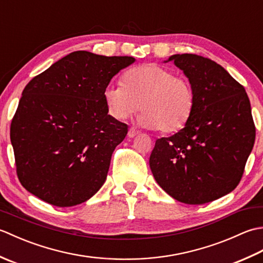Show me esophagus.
Segmentation results:
<instances>
[{"label": "esophagus", "instance_id": "obj_1", "mask_svg": "<svg viewBox=\"0 0 263 263\" xmlns=\"http://www.w3.org/2000/svg\"><path fill=\"white\" fill-rule=\"evenodd\" d=\"M138 135H139V131H137L136 128H133V127L128 128V132H127V137H128V138H135V137H137Z\"/></svg>", "mask_w": 263, "mask_h": 263}]
</instances>
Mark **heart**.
<instances>
[{"mask_svg":"<svg viewBox=\"0 0 263 263\" xmlns=\"http://www.w3.org/2000/svg\"><path fill=\"white\" fill-rule=\"evenodd\" d=\"M109 114L124 120L139 107L138 123L160 132L178 131L186 124L194 107L191 83L172 70L157 64H144L128 70L122 85H109L104 90Z\"/></svg>","mask_w":263,"mask_h":263,"instance_id":"heart-1","label":"heart"}]
</instances>
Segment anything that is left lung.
Wrapping results in <instances>:
<instances>
[{
    "label": "left lung",
    "mask_w": 263,
    "mask_h": 263,
    "mask_svg": "<svg viewBox=\"0 0 263 263\" xmlns=\"http://www.w3.org/2000/svg\"><path fill=\"white\" fill-rule=\"evenodd\" d=\"M173 61L189 79L194 107L182 130L158 139L149 165L156 182L172 198L203 204L237 186L252 152L255 126L242 85L215 61L175 54Z\"/></svg>",
    "instance_id": "8db88e82"
}]
</instances>
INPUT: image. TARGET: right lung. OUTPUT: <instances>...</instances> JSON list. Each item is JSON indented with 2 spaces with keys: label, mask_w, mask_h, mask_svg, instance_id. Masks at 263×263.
Here are the masks:
<instances>
[{
  "label": "right lung",
  "mask_w": 263,
  "mask_h": 263,
  "mask_svg": "<svg viewBox=\"0 0 263 263\" xmlns=\"http://www.w3.org/2000/svg\"><path fill=\"white\" fill-rule=\"evenodd\" d=\"M132 57L77 51L25 87L10 128L16 174L27 191L57 206L90 199L105 183L127 125L108 114L104 90Z\"/></svg>",
  "instance_id": "1"
}]
</instances>
